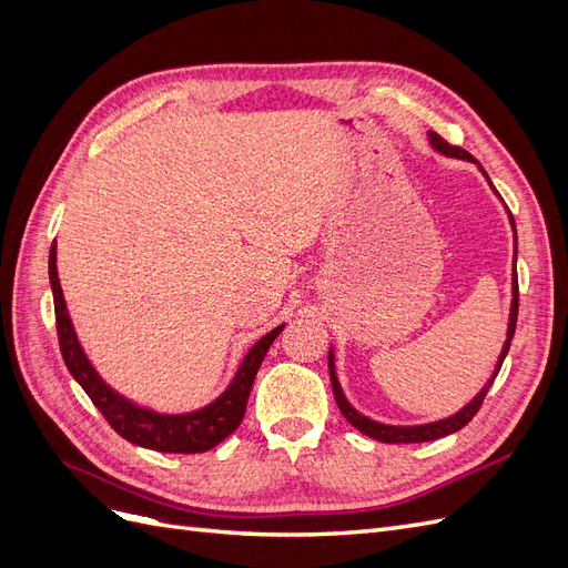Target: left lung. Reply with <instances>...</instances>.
I'll return each instance as SVG.
<instances>
[{"label": "left lung", "instance_id": "8db88e82", "mask_svg": "<svg viewBox=\"0 0 568 568\" xmlns=\"http://www.w3.org/2000/svg\"><path fill=\"white\" fill-rule=\"evenodd\" d=\"M428 140H432L434 149H438L440 153H445V156H455V159H464V161H474V156L469 151H464L462 146H453L443 140L440 134L436 132H428ZM486 175V170H484ZM488 178V175H486ZM490 182V178H488ZM509 220H511V230H514V242H517V227H514V217L509 213ZM514 255H517V248H514ZM517 263V261H514ZM517 315H519V280H517V267H514V274H511V313H509V329H507V341L503 346V353H500V359H497L495 365V372H493V379L488 382V386L480 388V393L476 395V398L459 409L457 415L443 419V422H434V424H424V426H388V424H379L374 419H367L365 415H359L357 409L351 407V403L346 400V395H343L341 386H338V379H336V372H334V353H329V374H332V388H334V398H336V405L341 409V415L346 417L357 432H363L365 436L374 438V440H382V443H426V440H436V438H443V436H450L455 432H459L462 426H467L476 412L480 409V405H484L486 400V393L490 388V384L495 382L497 372H500L505 357H507V351H509V343L514 338V329H517Z\"/></svg>", "mask_w": 568, "mask_h": 568}]
</instances>
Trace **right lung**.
<instances>
[{
    "instance_id": "add662e5",
    "label": "right lung",
    "mask_w": 568,
    "mask_h": 568,
    "mask_svg": "<svg viewBox=\"0 0 568 568\" xmlns=\"http://www.w3.org/2000/svg\"><path fill=\"white\" fill-rule=\"evenodd\" d=\"M49 282H51V294H54V313H57V334H59V348L63 355V363L68 372L73 374V379L82 386V390L90 395L94 407L104 415V419L111 424L118 436L125 440L142 445L149 450L159 453H205L215 448L220 440H225L234 428L242 424L248 393L253 388V379L265 353L270 351L272 341L280 336L284 324L265 334L244 357L242 367H239L234 382L230 388L220 395L215 403L209 407L189 412V415H159V412H151L144 407H136L123 395L111 390L104 382L99 379V374L90 365V359L84 357L80 343L75 338L71 317L65 311L63 291L59 284L57 274V246L51 244L49 251Z\"/></svg>"
}]
</instances>
